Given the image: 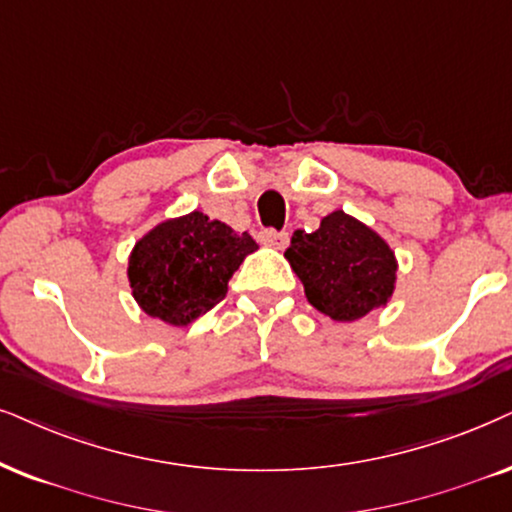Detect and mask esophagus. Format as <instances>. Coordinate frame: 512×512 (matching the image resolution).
Returning <instances> with one entry per match:
<instances>
[{
    "label": "esophagus",
    "instance_id": "obj_1",
    "mask_svg": "<svg viewBox=\"0 0 512 512\" xmlns=\"http://www.w3.org/2000/svg\"><path fill=\"white\" fill-rule=\"evenodd\" d=\"M257 238H260L262 245H269V248H276V250H283L290 241L286 231H276V229H262Z\"/></svg>",
    "mask_w": 512,
    "mask_h": 512
}]
</instances>
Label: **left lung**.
I'll return each mask as SVG.
<instances>
[{
	"mask_svg": "<svg viewBox=\"0 0 512 512\" xmlns=\"http://www.w3.org/2000/svg\"><path fill=\"white\" fill-rule=\"evenodd\" d=\"M286 260L312 307L333 321H357L385 307L397 283V257L385 238L342 210L312 234L295 231Z\"/></svg>",
	"mask_w": 512,
	"mask_h": 512,
	"instance_id": "8db88e82",
	"label": "left lung"
}]
</instances>
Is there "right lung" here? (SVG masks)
I'll list each match as a JSON object with an SVG mask.
<instances>
[{
	"mask_svg": "<svg viewBox=\"0 0 512 512\" xmlns=\"http://www.w3.org/2000/svg\"><path fill=\"white\" fill-rule=\"evenodd\" d=\"M255 250L248 231L236 234L198 210L165 219L134 245L129 288L148 316L189 326L224 300L229 278Z\"/></svg>",
	"mask_w": 512,
	"mask_h": 512,
	"instance_id": "add662e5",
	"label": "right lung"
}]
</instances>
